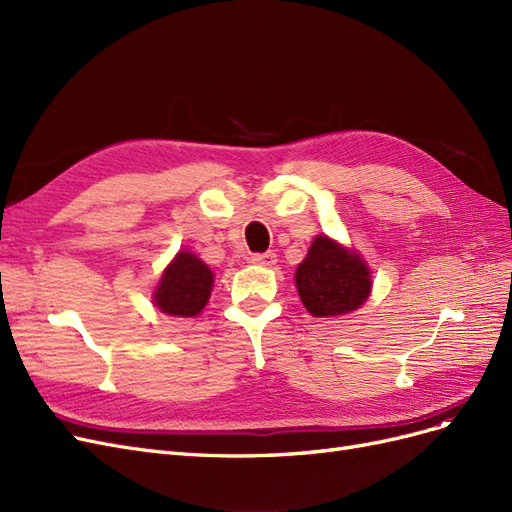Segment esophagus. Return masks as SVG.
Returning a JSON list of instances; mask_svg holds the SVG:
<instances>
[{
    "label": "esophagus",
    "mask_w": 512,
    "mask_h": 512,
    "mask_svg": "<svg viewBox=\"0 0 512 512\" xmlns=\"http://www.w3.org/2000/svg\"><path fill=\"white\" fill-rule=\"evenodd\" d=\"M254 265H260V267H273L277 262V256L273 252H265V254H252L250 258Z\"/></svg>",
    "instance_id": "obj_1"
}]
</instances>
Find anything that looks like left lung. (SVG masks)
Returning a JSON list of instances; mask_svg holds the SVG:
<instances>
[{
	"mask_svg": "<svg viewBox=\"0 0 512 512\" xmlns=\"http://www.w3.org/2000/svg\"><path fill=\"white\" fill-rule=\"evenodd\" d=\"M299 297L316 318L342 316L365 303L371 290L365 262L329 237H316L297 273Z\"/></svg>",
	"mask_w": 512,
	"mask_h": 512,
	"instance_id": "8db88e82",
	"label": "left lung"
}]
</instances>
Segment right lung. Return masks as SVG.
<instances>
[{
    "label": "right lung",
    "mask_w": 512,
    "mask_h": 512,
    "mask_svg": "<svg viewBox=\"0 0 512 512\" xmlns=\"http://www.w3.org/2000/svg\"><path fill=\"white\" fill-rule=\"evenodd\" d=\"M213 273L203 260L190 252H179L156 288V305L164 314L190 318L200 314L209 301Z\"/></svg>",
    "instance_id": "obj_1"
}]
</instances>
